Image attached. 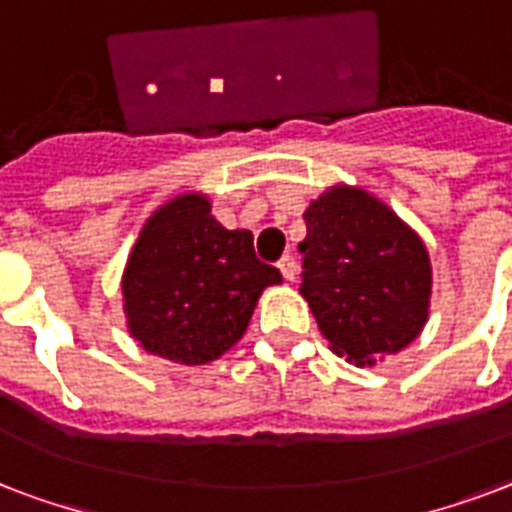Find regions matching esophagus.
Returning a JSON list of instances; mask_svg holds the SVG:
<instances>
[{"label": "esophagus", "instance_id": "esophagus-1", "mask_svg": "<svg viewBox=\"0 0 512 512\" xmlns=\"http://www.w3.org/2000/svg\"><path fill=\"white\" fill-rule=\"evenodd\" d=\"M277 269H280V275H283L288 283H293V277H296V261H293V256H283L280 264H277Z\"/></svg>", "mask_w": 512, "mask_h": 512}]
</instances>
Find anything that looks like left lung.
<instances>
[{
    "label": "left lung",
    "instance_id": "8db88e82",
    "mask_svg": "<svg viewBox=\"0 0 512 512\" xmlns=\"http://www.w3.org/2000/svg\"><path fill=\"white\" fill-rule=\"evenodd\" d=\"M301 296L331 350L355 366L406 350L430 315L433 267L422 237L387 202L336 184L304 211Z\"/></svg>",
    "mask_w": 512,
    "mask_h": 512
}]
</instances>
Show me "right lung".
Returning <instances> with one entry per match:
<instances>
[{
  "label": "right lung",
  "instance_id": "add662e5",
  "mask_svg": "<svg viewBox=\"0 0 512 512\" xmlns=\"http://www.w3.org/2000/svg\"><path fill=\"white\" fill-rule=\"evenodd\" d=\"M280 280L256 259L248 229L221 227L205 194H178L146 219L130 251L122 310L146 352L202 366L243 339L261 291Z\"/></svg>",
  "mask_w": 512,
  "mask_h": 512
}]
</instances>
